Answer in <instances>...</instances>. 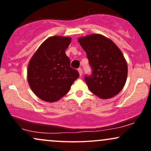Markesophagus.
I'll use <instances>...</instances> for the list:
<instances>
[{
	"label": "esophagus",
	"instance_id": "1",
	"mask_svg": "<svg viewBox=\"0 0 151 151\" xmlns=\"http://www.w3.org/2000/svg\"><path fill=\"white\" fill-rule=\"evenodd\" d=\"M78 72H79V75H80V76L82 75V73H83V72H82V69L79 68V69H78Z\"/></svg>",
	"mask_w": 151,
	"mask_h": 151
}]
</instances>
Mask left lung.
Masks as SVG:
<instances>
[{
  "label": "left lung",
  "instance_id": "obj_1",
  "mask_svg": "<svg viewBox=\"0 0 151 151\" xmlns=\"http://www.w3.org/2000/svg\"><path fill=\"white\" fill-rule=\"evenodd\" d=\"M86 52L92 74L84 79L91 93L103 99L118 94L124 88L128 66L121 50L111 40L100 34L78 38Z\"/></svg>",
  "mask_w": 151,
  "mask_h": 151
}]
</instances>
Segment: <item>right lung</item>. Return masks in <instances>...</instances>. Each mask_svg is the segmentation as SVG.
I'll return each mask as SVG.
<instances>
[{
    "mask_svg": "<svg viewBox=\"0 0 151 151\" xmlns=\"http://www.w3.org/2000/svg\"><path fill=\"white\" fill-rule=\"evenodd\" d=\"M72 38L52 36L43 42L30 59L27 81L35 94L45 101L55 102L70 91L79 77L70 67L65 50Z\"/></svg>",
    "mask_w": 151,
    "mask_h": 151,
    "instance_id": "obj_1",
    "label": "right lung"
}]
</instances>
